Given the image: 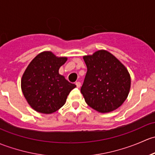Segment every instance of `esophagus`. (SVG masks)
<instances>
[{"instance_id": "obj_1", "label": "esophagus", "mask_w": 155, "mask_h": 155, "mask_svg": "<svg viewBox=\"0 0 155 155\" xmlns=\"http://www.w3.org/2000/svg\"><path fill=\"white\" fill-rule=\"evenodd\" d=\"M75 84H76V86H77L78 88H80V87H81V83H80V82H76Z\"/></svg>"}]
</instances>
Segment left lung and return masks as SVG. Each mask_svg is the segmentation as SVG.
<instances>
[{"label": "left lung", "mask_w": 155, "mask_h": 155, "mask_svg": "<svg viewBox=\"0 0 155 155\" xmlns=\"http://www.w3.org/2000/svg\"><path fill=\"white\" fill-rule=\"evenodd\" d=\"M84 60L87 71L81 92L86 103L99 113L119 108L130 88V76L125 66L105 50L84 56Z\"/></svg>", "instance_id": "8db88e82"}]
</instances>
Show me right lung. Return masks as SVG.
Masks as SVG:
<instances>
[{
  "mask_svg": "<svg viewBox=\"0 0 155 155\" xmlns=\"http://www.w3.org/2000/svg\"><path fill=\"white\" fill-rule=\"evenodd\" d=\"M67 57H58L51 51L39 54L24 72L21 81L22 92L30 106L45 114L56 112L66 103L76 85L59 74Z\"/></svg>",
  "mask_w": 155,
  "mask_h": 155,
  "instance_id": "add662e5",
  "label": "right lung"
}]
</instances>
